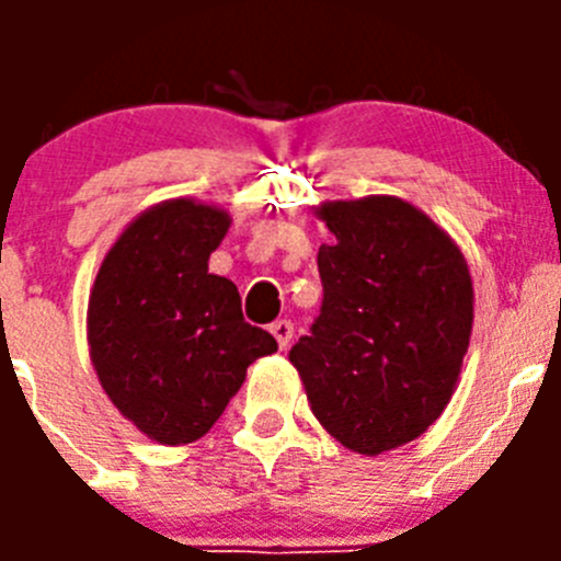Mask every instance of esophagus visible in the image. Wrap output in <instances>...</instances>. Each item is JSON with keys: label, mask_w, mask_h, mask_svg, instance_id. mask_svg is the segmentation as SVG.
<instances>
[{"label": "esophagus", "mask_w": 561, "mask_h": 561, "mask_svg": "<svg viewBox=\"0 0 561 561\" xmlns=\"http://www.w3.org/2000/svg\"><path fill=\"white\" fill-rule=\"evenodd\" d=\"M270 331H272V336H275L277 348H280V351L289 348L291 334H295V325H291L289 320H277V323L270 325Z\"/></svg>", "instance_id": "esophagus-1"}]
</instances>
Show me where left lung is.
<instances>
[{
    "label": "left lung",
    "instance_id": "1",
    "mask_svg": "<svg viewBox=\"0 0 561 561\" xmlns=\"http://www.w3.org/2000/svg\"><path fill=\"white\" fill-rule=\"evenodd\" d=\"M323 309L289 351L314 419L359 455L404 447L453 399L474 323L469 264L399 196L323 202Z\"/></svg>",
    "mask_w": 561,
    "mask_h": 561
}]
</instances>
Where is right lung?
Wrapping results in <instances>:
<instances>
[{"instance_id": "add662e5", "label": "right lung", "mask_w": 561, "mask_h": 561, "mask_svg": "<svg viewBox=\"0 0 561 561\" xmlns=\"http://www.w3.org/2000/svg\"><path fill=\"white\" fill-rule=\"evenodd\" d=\"M230 213L180 196L134 216L89 291L87 340L101 388L162 447L199 440L219 421L247 368L277 351L244 323L232 280L207 270Z\"/></svg>"}]
</instances>
